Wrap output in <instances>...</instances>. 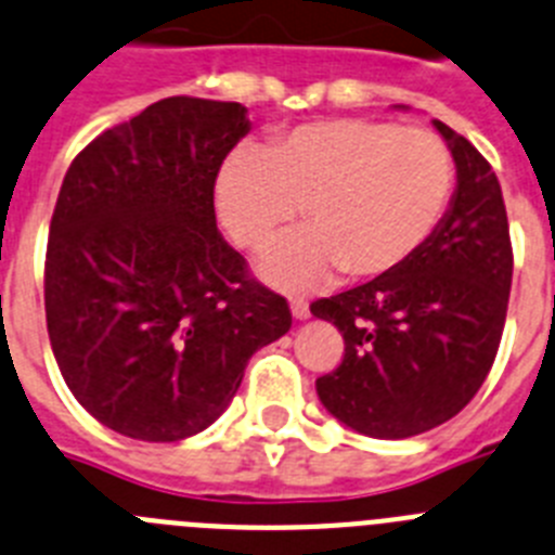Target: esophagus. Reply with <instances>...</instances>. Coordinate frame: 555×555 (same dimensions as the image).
<instances>
[{
    "instance_id": "1",
    "label": "esophagus",
    "mask_w": 555,
    "mask_h": 555,
    "mask_svg": "<svg viewBox=\"0 0 555 555\" xmlns=\"http://www.w3.org/2000/svg\"><path fill=\"white\" fill-rule=\"evenodd\" d=\"M289 309H293V318H296V321H307L309 318V304L301 301V298H293V301H289Z\"/></svg>"
}]
</instances>
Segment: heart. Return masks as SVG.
Returning <instances> with one entry per match:
<instances>
[{
    "label": "heart",
    "instance_id": "1",
    "mask_svg": "<svg viewBox=\"0 0 555 555\" xmlns=\"http://www.w3.org/2000/svg\"><path fill=\"white\" fill-rule=\"evenodd\" d=\"M456 163L426 129L371 118L296 127L229 154L216 179L218 221L232 243L262 251L305 207L310 229L259 259V276L307 289L343 268L378 279L406 266L448 212Z\"/></svg>",
    "mask_w": 555,
    "mask_h": 555
}]
</instances>
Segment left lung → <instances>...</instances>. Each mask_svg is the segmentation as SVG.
Returning <instances> with one entry per match:
<instances>
[{
    "label": "left lung",
    "mask_w": 555,
    "mask_h": 555,
    "mask_svg": "<svg viewBox=\"0 0 555 555\" xmlns=\"http://www.w3.org/2000/svg\"><path fill=\"white\" fill-rule=\"evenodd\" d=\"M456 163V191L431 241L398 271L314 301L346 339L337 371L314 382L353 431L406 439L473 401L495 362L512 289L501 182L467 138L434 121Z\"/></svg>",
    "instance_id": "left-lung-1"
}]
</instances>
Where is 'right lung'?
Listing matches in <instances>:
<instances>
[{
    "instance_id": "right-lung-1",
    "label": "right lung",
    "mask_w": 555,
    "mask_h": 555,
    "mask_svg": "<svg viewBox=\"0 0 555 555\" xmlns=\"http://www.w3.org/2000/svg\"><path fill=\"white\" fill-rule=\"evenodd\" d=\"M237 102L171 96L74 157L49 223L57 367L102 426L177 442L221 417L293 323L216 227V179L251 129Z\"/></svg>"
}]
</instances>
